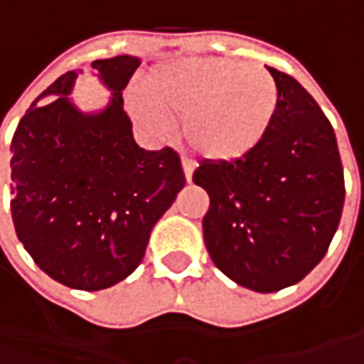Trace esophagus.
I'll use <instances>...</instances> for the list:
<instances>
[{
    "label": "esophagus",
    "instance_id": "34e87169",
    "mask_svg": "<svg viewBox=\"0 0 364 364\" xmlns=\"http://www.w3.org/2000/svg\"><path fill=\"white\" fill-rule=\"evenodd\" d=\"M182 168H184V176H186V180H192V172H194V168H196V164L190 160V158H182Z\"/></svg>",
    "mask_w": 364,
    "mask_h": 364
}]
</instances>
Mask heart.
<instances>
[{
    "mask_svg": "<svg viewBox=\"0 0 364 364\" xmlns=\"http://www.w3.org/2000/svg\"><path fill=\"white\" fill-rule=\"evenodd\" d=\"M147 99L132 92L133 117L149 132L164 117L182 119L186 146L206 160L232 161L265 139L277 113L279 91L261 64L194 56L160 66L147 78Z\"/></svg>",
    "mask_w": 364,
    "mask_h": 364,
    "instance_id": "b5f03b06",
    "label": "heart"
}]
</instances>
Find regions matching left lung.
<instances>
[{
	"mask_svg": "<svg viewBox=\"0 0 364 364\" xmlns=\"http://www.w3.org/2000/svg\"><path fill=\"white\" fill-rule=\"evenodd\" d=\"M279 91L265 139L232 161L204 160L192 176L208 192L204 245L239 286L269 294L298 284L328 251L344 204L336 135L312 95L267 66Z\"/></svg>",
	"mask_w": 364,
	"mask_h": 364,
	"instance_id": "1",
	"label": "left lung"
}]
</instances>
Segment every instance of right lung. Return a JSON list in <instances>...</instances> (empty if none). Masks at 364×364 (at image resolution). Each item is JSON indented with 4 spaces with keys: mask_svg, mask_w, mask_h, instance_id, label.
Instances as JSON below:
<instances>
[{
    "mask_svg": "<svg viewBox=\"0 0 364 364\" xmlns=\"http://www.w3.org/2000/svg\"><path fill=\"white\" fill-rule=\"evenodd\" d=\"M139 63L123 54L91 64L111 91L97 113L70 101L80 70L58 77L14 133V227L36 265L63 286L97 291L132 275L186 184L172 147L149 151L133 139L123 89Z\"/></svg>",
    "mask_w": 364,
    "mask_h": 364,
    "instance_id": "1",
    "label": "right lung"
}]
</instances>
